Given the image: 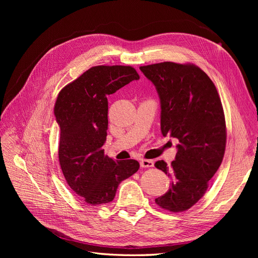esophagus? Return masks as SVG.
I'll return each mask as SVG.
<instances>
[{
  "mask_svg": "<svg viewBox=\"0 0 258 258\" xmlns=\"http://www.w3.org/2000/svg\"><path fill=\"white\" fill-rule=\"evenodd\" d=\"M140 165H141V167H143V168H151L154 166V161L150 160V159H141V161H140Z\"/></svg>",
  "mask_w": 258,
  "mask_h": 258,
  "instance_id": "esophagus-1",
  "label": "esophagus"
}]
</instances>
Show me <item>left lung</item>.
Instances as JSON below:
<instances>
[{
  "label": "left lung",
  "mask_w": 258,
  "mask_h": 258,
  "mask_svg": "<svg viewBox=\"0 0 258 258\" xmlns=\"http://www.w3.org/2000/svg\"><path fill=\"white\" fill-rule=\"evenodd\" d=\"M140 70L158 92L162 136L178 140L171 166L155 163L171 178L169 190L155 202L183 212L204 196L222 163L226 123L221 99L210 77L194 64L161 62Z\"/></svg>",
  "instance_id": "left-lung-1"
}]
</instances>
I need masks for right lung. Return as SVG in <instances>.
<instances>
[{
	"label": "right lung",
	"instance_id": "add662e5",
	"mask_svg": "<svg viewBox=\"0 0 258 258\" xmlns=\"http://www.w3.org/2000/svg\"><path fill=\"white\" fill-rule=\"evenodd\" d=\"M140 79L123 66H98L59 93L54 116L60 126L59 162L69 186L88 205L107 204L117 187L140 168L135 159L115 161L104 155L107 96Z\"/></svg>",
	"mask_w": 258,
	"mask_h": 258
}]
</instances>
